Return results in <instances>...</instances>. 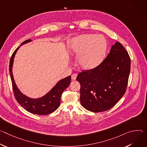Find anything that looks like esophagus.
Returning a JSON list of instances; mask_svg holds the SVG:
<instances>
[{
    "instance_id": "obj_1",
    "label": "esophagus",
    "mask_w": 147,
    "mask_h": 147,
    "mask_svg": "<svg viewBox=\"0 0 147 147\" xmlns=\"http://www.w3.org/2000/svg\"><path fill=\"white\" fill-rule=\"evenodd\" d=\"M77 74H75V73L71 75V80H75L76 79V78H77Z\"/></svg>"
}]
</instances>
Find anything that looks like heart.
<instances>
[{"instance_id": "obj_1", "label": "heart", "mask_w": 147, "mask_h": 147, "mask_svg": "<svg viewBox=\"0 0 147 147\" xmlns=\"http://www.w3.org/2000/svg\"><path fill=\"white\" fill-rule=\"evenodd\" d=\"M107 49L106 39L102 35L83 34L70 39L67 51L77 56V65L84 70L98 66L103 61Z\"/></svg>"}]
</instances>
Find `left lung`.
Instances as JSON below:
<instances>
[{
  "instance_id": "left-lung-1",
  "label": "left lung",
  "mask_w": 147,
  "mask_h": 147,
  "mask_svg": "<svg viewBox=\"0 0 147 147\" xmlns=\"http://www.w3.org/2000/svg\"><path fill=\"white\" fill-rule=\"evenodd\" d=\"M130 64L127 51L116 42L98 66L78 74L81 105L95 113L113 107L126 91Z\"/></svg>"
}]
</instances>
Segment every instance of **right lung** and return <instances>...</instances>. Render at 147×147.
Segmentation results:
<instances>
[{
    "mask_svg": "<svg viewBox=\"0 0 147 147\" xmlns=\"http://www.w3.org/2000/svg\"><path fill=\"white\" fill-rule=\"evenodd\" d=\"M31 39L25 40L21 46L31 42ZM20 46V47H21ZM20 47L13 52L9 64V72L11 80L13 90L16 99L21 106L28 112L38 115H46L56 111L60 104L61 94L70 84L71 76L59 81L45 95L39 98H31L23 94L17 87L13 75V65L16 52Z\"/></svg>",
    "mask_w": 147,
    "mask_h": 147,
    "instance_id": "right-lung-1",
    "label": "right lung"
}]
</instances>
